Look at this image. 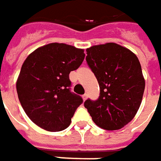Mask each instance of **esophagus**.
I'll use <instances>...</instances> for the list:
<instances>
[{"instance_id": "esophagus-1", "label": "esophagus", "mask_w": 161, "mask_h": 161, "mask_svg": "<svg viewBox=\"0 0 161 161\" xmlns=\"http://www.w3.org/2000/svg\"><path fill=\"white\" fill-rule=\"evenodd\" d=\"M86 99H87V94L85 93V94L83 95V99H84V100H85Z\"/></svg>"}]
</instances>
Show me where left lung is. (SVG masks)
Returning <instances> with one entry per match:
<instances>
[{"mask_svg":"<svg viewBox=\"0 0 161 161\" xmlns=\"http://www.w3.org/2000/svg\"><path fill=\"white\" fill-rule=\"evenodd\" d=\"M86 52L100 93L95 101L85 100V108L97 126L120 130L135 117L142 102L145 82L140 62L130 49L116 43L92 46Z\"/></svg>","mask_w":161,"mask_h":161,"instance_id":"left-lung-1","label":"left lung"}]
</instances>
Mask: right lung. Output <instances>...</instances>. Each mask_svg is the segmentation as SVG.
Wrapping results in <instances>:
<instances>
[{"label":"right lung","instance_id":"obj_1","mask_svg":"<svg viewBox=\"0 0 161 161\" xmlns=\"http://www.w3.org/2000/svg\"><path fill=\"white\" fill-rule=\"evenodd\" d=\"M84 49L50 43L31 53L21 68L16 92L27 116L51 132L69 126L83 99L69 91V75L82 64Z\"/></svg>","mask_w":161,"mask_h":161}]
</instances>
